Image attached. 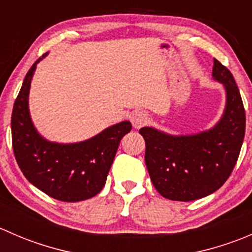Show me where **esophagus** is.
<instances>
[{"instance_id": "esophagus-1", "label": "esophagus", "mask_w": 252, "mask_h": 252, "mask_svg": "<svg viewBox=\"0 0 252 252\" xmlns=\"http://www.w3.org/2000/svg\"><path fill=\"white\" fill-rule=\"evenodd\" d=\"M130 121H131V123H133L134 128L140 129V128H142V126H145L147 123H149L150 118H149V116H147V113H145V112L136 111L131 114Z\"/></svg>"}]
</instances>
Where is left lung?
Masks as SVG:
<instances>
[{"label":"left lung","instance_id":"obj_1","mask_svg":"<svg viewBox=\"0 0 252 252\" xmlns=\"http://www.w3.org/2000/svg\"><path fill=\"white\" fill-rule=\"evenodd\" d=\"M212 77L223 83L227 105L215 128L195 135L173 136L141 128L145 163L157 191L174 201H192L220 189L234 169L245 135V108L234 77L213 58Z\"/></svg>","mask_w":252,"mask_h":252}]
</instances>
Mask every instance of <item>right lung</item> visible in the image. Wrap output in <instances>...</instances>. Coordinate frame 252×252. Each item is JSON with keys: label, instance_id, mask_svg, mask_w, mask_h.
<instances>
[{"label": "right lung", "instance_id": "obj_1", "mask_svg": "<svg viewBox=\"0 0 252 252\" xmlns=\"http://www.w3.org/2000/svg\"><path fill=\"white\" fill-rule=\"evenodd\" d=\"M42 55L25 75L12 112V146L24 177L48 196L78 202L102 190L122 138L131 130L126 121L105 129L89 140L56 144L39 135L30 119V83Z\"/></svg>", "mask_w": 252, "mask_h": 252}]
</instances>
